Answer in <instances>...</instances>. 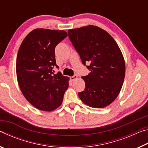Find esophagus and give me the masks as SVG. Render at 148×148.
Instances as JSON below:
<instances>
[{"label":"esophagus","instance_id":"obj_1","mask_svg":"<svg viewBox=\"0 0 148 148\" xmlns=\"http://www.w3.org/2000/svg\"><path fill=\"white\" fill-rule=\"evenodd\" d=\"M77 75H74L73 76H71V80H72V81H74V80H75V79H77Z\"/></svg>","mask_w":148,"mask_h":148}]
</instances>
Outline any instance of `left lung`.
I'll use <instances>...</instances> for the list:
<instances>
[{
  "instance_id": "8db88e82",
  "label": "left lung",
  "mask_w": 148,
  "mask_h": 148,
  "mask_svg": "<svg viewBox=\"0 0 148 148\" xmlns=\"http://www.w3.org/2000/svg\"><path fill=\"white\" fill-rule=\"evenodd\" d=\"M69 37L90 73L82 76L84 91L78 93L82 101L90 107L102 108L118 96L123 84L125 63L114 39L104 30L88 25L70 29Z\"/></svg>"
}]
</instances>
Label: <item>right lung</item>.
I'll return each instance as SVG.
<instances>
[{
	"label": "right lung",
	"instance_id": "obj_1",
	"mask_svg": "<svg viewBox=\"0 0 148 148\" xmlns=\"http://www.w3.org/2000/svg\"><path fill=\"white\" fill-rule=\"evenodd\" d=\"M67 36L64 31L36 29L22 42L16 60L20 89L32 106L50 112L61 106L69 87V77L61 72L55 58V48Z\"/></svg>",
	"mask_w": 148,
	"mask_h": 148
}]
</instances>
